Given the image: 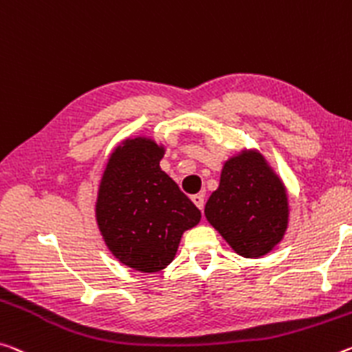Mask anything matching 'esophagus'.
<instances>
[{"label": "esophagus", "instance_id": "1", "mask_svg": "<svg viewBox=\"0 0 352 352\" xmlns=\"http://www.w3.org/2000/svg\"><path fill=\"white\" fill-rule=\"evenodd\" d=\"M191 200H192L194 205H196L200 211H204V205H205L204 196H200V194H196V196L191 197Z\"/></svg>", "mask_w": 352, "mask_h": 352}]
</instances>
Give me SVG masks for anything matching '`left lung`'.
Wrapping results in <instances>:
<instances>
[{
  "label": "left lung",
  "mask_w": 352,
  "mask_h": 352,
  "mask_svg": "<svg viewBox=\"0 0 352 352\" xmlns=\"http://www.w3.org/2000/svg\"><path fill=\"white\" fill-rule=\"evenodd\" d=\"M205 216L236 254L261 256L287 230L285 188L263 156L239 155L226 163L219 188L205 205Z\"/></svg>",
  "instance_id": "8db88e82"
}]
</instances>
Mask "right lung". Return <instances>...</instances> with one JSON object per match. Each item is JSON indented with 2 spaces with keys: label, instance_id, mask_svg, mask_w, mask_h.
Returning <instances> with one entry per match:
<instances>
[{
  "label": "right lung",
  "instance_id": "add662e5",
  "mask_svg": "<svg viewBox=\"0 0 352 352\" xmlns=\"http://www.w3.org/2000/svg\"><path fill=\"white\" fill-rule=\"evenodd\" d=\"M163 148L128 139L111 155L100 183L97 222L106 246L122 263L156 272L174 260L183 232L200 211L161 170Z\"/></svg>",
  "mask_w": 352,
  "mask_h": 352
}]
</instances>
